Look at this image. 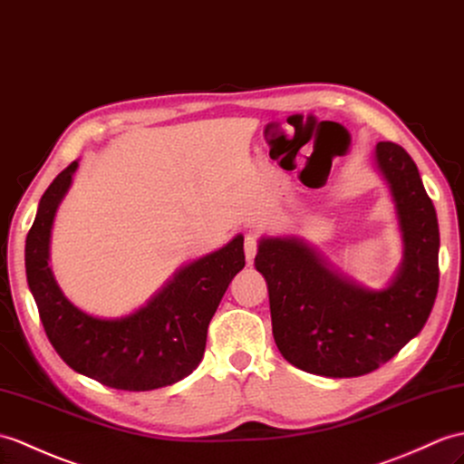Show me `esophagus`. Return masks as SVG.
Segmentation results:
<instances>
[{
    "mask_svg": "<svg viewBox=\"0 0 464 464\" xmlns=\"http://www.w3.org/2000/svg\"><path fill=\"white\" fill-rule=\"evenodd\" d=\"M256 251H258V237L255 233H246L245 235V258H246V263L253 265Z\"/></svg>",
    "mask_w": 464,
    "mask_h": 464,
    "instance_id": "1",
    "label": "esophagus"
}]
</instances>
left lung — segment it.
<instances>
[{"mask_svg":"<svg viewBox=\"0 0 464 464\" xmlns=\"http://www.w3.org/2000/svg\"><path fill=\"white\" fill-rule=\"evenodd\" d=\"M403 235V263L392 285L348 281L296 237L258 245L256 271L268 285L273 336L285 360L326 378H358L390 362L415 338L439 290V223L415 161L400 144L375 146Z\"/></svg>","mask_w":464,"mask_h":464,"instance_id":"1","label":"left lung"}]
</instances>
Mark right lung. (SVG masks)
I'll return each mask as SVG.
<instances>
[{
    "label": "right lung",
    "instance_id": "add662e5",
    "mask_svg": "<svg viewBox=\"0 0 464 464\" xmlns=\"http://www.w3.org/2000/svg\"><path fill=\"white\" fill-rule=\"evenodd\" d=\"M77 161L53 179L25 241V271L39 318L63 362L86 378L124 392L176 383L198 368L208 328L233 276L245 266L243 235L183 266L130 316L102 320L71 304L49 266V237Z\"/></svg>",
    "mask_w": 464,
    "mask_h": 464
}]
</instances>
